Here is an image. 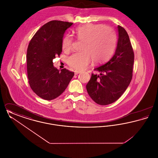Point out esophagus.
<instances>
[{"label": "esophagus", "mask_w": 158, "mask_h": 158, "mask_svg": "<svg viewBox=\"0 0 158 158\" xmlns=\"http://www.w3.org/2000/svg\"><path fill=\"white\" fill-rule=\"evenodd\" d=\"M81 73V72H80V71H77V70L75 71V75L79 74V73Z\"/></svg>", "instance_id": "1"}]
</instances>
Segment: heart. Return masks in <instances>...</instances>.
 <instances>
[{
	"mask_svg": "<svg viewBox=\"0 0 158 158\" xmlns=\"http://www.w3.org/2000/svg\"><path fill=\"white\" fill-rule=\"evenodd\" d=\"M76 37L83 41L81 52L76 53L68 58L69 65L77 71L88 67L92 60L102 63L112 55L115 46V35L113 30L102 24L88 23L75 30ZM73 39L67 35L62 41V48L65 52L72 49Z\"/></svg>",
	"mask_w": 158,
	"mask_h": 158,
	"instance_id": "obj_1",
	"label": "heart"
}]
</instances>
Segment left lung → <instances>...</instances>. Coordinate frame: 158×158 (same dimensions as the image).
<instances>
[{
	"label": "left lung",
	"mask_w": 158,
	"mask_h": 158,
	"mask_svg": "<svg viewBox=\"0 0 158 158\" xmlns=\"http://www.w3.org/2000/svg\"><path fill=\"white\" fill-rule=\"evenodd\" d=\"M118 41L113 57L94 69L99 75L92 74L86 90L97 104L106 105L116 101L127 88L133 76L135 56L127 32L117 26Z\"/></svg>",
	"instance_id": "obj_1"
}]
</instances>
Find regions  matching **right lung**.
Listing matches in <instances>:
<instances>
[{"label": "right lung", "instance_id": "add662e5", "mask_svg": "<svg viewBox=\"0 0 158 158\" xmlns=\"http://www.w3.org/2000/svg\"><path fill=\"white\" fill-rule=\"evenodd\" d=\"M73 23L52 21L42 26L32 38L27 53V73L31 88L45 100L58 97L74 76L66 69L59 70L53 60L62 52L64 34Z\"/></svg>", "mask_w": 158, "mask_h": 158}]
</instances>
